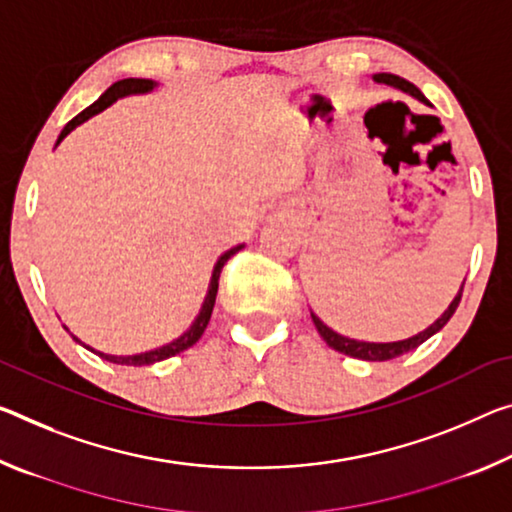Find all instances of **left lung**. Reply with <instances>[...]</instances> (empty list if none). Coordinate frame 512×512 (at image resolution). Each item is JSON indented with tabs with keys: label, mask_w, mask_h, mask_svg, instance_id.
<instances>
[{
	"label": "left lung",
	"mask_w": 512,
	"mask_h": 512,
	"mask_svg": "<svg viewBox=\"0 0 512 512\" xmlns=\"http://www.w3.org/2000/svg\"><path fill=\"white\" fill-rule=\"evenodd\" d=\"M373 81H378V84H387L392 88H399V91L408 93L412 97H417L419 102L428 104V100L424 97V93L419 91L415 84H410V81H405L399 75H389V72H378V75H373ZM462 287H465V282L460 285V291L456 294V298L451 300V305L446 307L444 314L437 319L435 323H431L426 330H421L419 335H412L408 339H401V342H387V344H378V342H360V339H351V337H344L335 332L332 328H328L326 323H323L319 316L312 312V321L316 330H319V335L323 337V342H326L330 348H335V351L344 353V355H351V358H358V360H367V362H385V360H394L399 358L403 353H410L415 351L417 346H421L426 342V339H431L435 332H440L449 319L453 316V312L458 310L460 305V296H462Z\"/></svg>",
	"instance_id": "1"
}]
</instances>
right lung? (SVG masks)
<instances>
[{"mask_svg":"<svg viewBox=\"0 0 512 512\" xmlns=\"http://www.w3.org/2000/svg\"><path fill=\"white\" fill-rule=\"evenodd\" d=\"M154 88H157V81H152V79H134V77H129V79L116 81V84H111L107 91H104L100 97H97V100L91 104V107H86L84 111L79 113V116L72 118L70 123L63 127V132L59 134V139H56V145H59L63 139H66V136L72 132V129H77L81 123H86L88 118H93V116H97V113H102L104 109H109L113 102L120 100V97L145 95V93H152ZM241 248H243V243H239V246H234L230 250H225V253L216 259L214 271H212V280H209L207 296H205V300H202V307H200L198 316H196V319H193L189 330L182 332V335L177 337V339H173V342H170V344H164V346H159V348H152V351H145V353H136V355H109V353L95 351V348L86 346L75 335H72V339H75V342H79L81 346H86L88 351H93L95 355H100L102 360L113 362V364H127V367H145V364H154V362L173 358V355L186 351V348H191L202 337V332H205L209 319H212V310H214L216 294H218V278H221L223 266H225L227 259H230L232 255H237Z\"/></svg>","mask_w":512,"mask_h":512,"instance_id":"obj_1","label":"right lung"}]
</instances>
